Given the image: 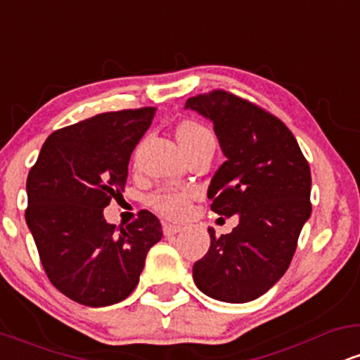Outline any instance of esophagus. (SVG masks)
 <instances>
[{
    "instance_id": "obj_1",
    "label": "esophagus",
    "mask_w": 360,
    "mask_h": 360,
    "mask_svg": "<svg viewBox=\"0 0 360 360\" xmlns=\"http://www.w3.org/2000/svg\"><path fill=\"white\" fill-rule=\"evenodd\" d=\"M181 230H183V226L181 225H174V223H164V235H166V237H172V235L179 233Z\"/></svg>"
}]
</instances>
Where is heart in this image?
Masks as SVG:
<instances>
[{
	"mask_svg": "<svg viewBox=\"0 0 360 360\" xmlns=\"http://www.w3.org/2000/svg\"><path fill=\"white\" fill-rule=\"evenodd\" d=\"M212 134L203 125H200L198 122H183L177 127L176 139L179 142L181 148L191 146V143L198 142L201 139H210ZM189 194L188 191H181V189H160L155 194H152L150 200H148V206L157 213L164 214V217L176 218L183 217L188 210L189 203Z\"/></svg>",
	"mask_w": 360,
	"mask_h": 360,
	"instance_id": "1",
	"label": "heart"
}]
</instances>
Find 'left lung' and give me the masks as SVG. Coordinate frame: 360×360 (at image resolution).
I'll return each instance as SVG.
<instances>
[{
	"label": "left lung",
	"mask_w": 360,
	"mask_h": 360,
	"mask_svg": "<svg viewBox=\"0 0 360 360\" xmlns=\"http://www.w3.org/2000/svg\"><path fill=\"white\" fill-rule=\"evenodd\" d=\"M213 123L225 162L208 186L214 213L238 217L230 233L214 237L194 262L193 279L210 298L247 303L283 278L311 214V174L295 135L279 118L226 91L189 98Z\"/></svg>",
	"instance_id": "left-lung-1"
}]
</instances>
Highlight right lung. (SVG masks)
Segmentation results:
<instances>
[{
    "instance_id": "obj_1",
    "label": "right lung",
    "mask_w": 360,
    "mask_h": 360,
    "mask_svg": "<svg viewBox=\"0 0 360 360\" xmlns=\"http://www.w3.org/2000/svg\"><path fill=\"white\" fill-rule=\"evenodd\" d=\"M155 108L108 111L53 131L27 179L25 212L51 283L84 307L120 303L137 288L147 252L162 238L159 218L117 226L103 217L123 191L134 148Z\"/></svg>"
}]
</instances>
